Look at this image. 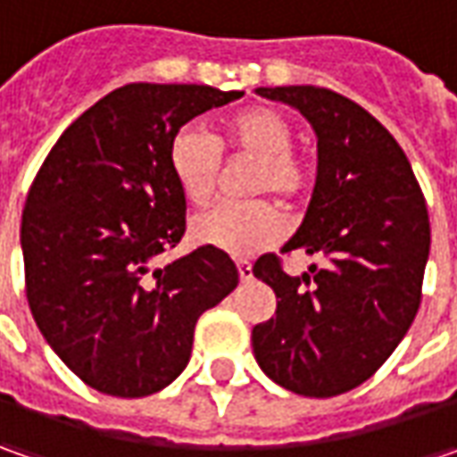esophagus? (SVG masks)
<instances>
[{
	"label": "esophagus",
	"instance_id": "1",
	"mask_svg": "<svg viewBox=\"0 0 457 457\" xmlns=\"http://www.w3.org/2000/svg\"><path fill=\"white\" fill-rule=\"evenodd\" d=\"M237 270H238V277L241 279H252V262H237Z\"/></svg>",
	"mask_w": 457,
	"mask_h": 457
}]
</instances>
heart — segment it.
<instances>
[{"mask_svg": "<svg viewBox=\"0 0 457 457\" xmlns=\"http://www.w3.org/2000/svg\"><path fill=\"white\" fill-rule=\"evenodd\" d=\"M295 132L287 116L270 106H249L226 116L219 134L201 124H185L167 150L170 175L190 205L201 208L216 193L219 150L256 160L252 193H272L277 201L292 203L307 187L305 162L292 152ZM285 231L279 211L267 201L220 203L195 216L190 237L195 244L226 254L249 256L274 244Z\"/></svg>", "mask_w": 457, "mask_h": 457, "instance_id": "b5f03b06", "label": "heart"}]
</instances>
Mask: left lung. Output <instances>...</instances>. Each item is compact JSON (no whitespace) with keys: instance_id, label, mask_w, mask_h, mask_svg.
I'll use <instances>...</instances> for the list:
<instances>
[{"instance_id":"left-lung-1","label":"left lung","mask_w":457,"mask_h":457,"mask_svg":"<svg viewBox=\"0 0 457 457\" xmlns=\"http://www.w3.org/2000/svg\"><path fill=\"white\" fill-rule=\"evenodd\" d=\"M305 116L318 170L305 219L282 252L325 256L290 277L274 254L254 277L277 295V315L254 325L259 369L303 396L356 389L412 325L430 256V220L407 154L374 116L318 86L256 88Z\"/></svg>"}]
</instances>
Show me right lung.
<instances>
[{
	"label": "right lung",
	"instance_id": "obj_1",
	"mask_svg": "<svg viewBox=\"0 0 457 457\" xmlns=\"http://www.w3.org/2000/svg\"><path fill=\"white\" fill-rule=\"evenodd\" d=\"M244 91L129 83L61 134L22 213L32 318L58 359L112 396H147L180 377L195 323L238 285L226 252L201 246L154 267L185 234L167 150L190 119Z\"/></svg>",
	"mask_w": 457,
	"mask_h": 457
}]
</instances>
